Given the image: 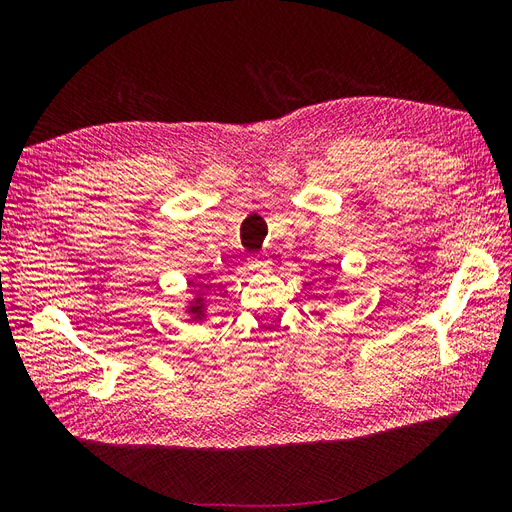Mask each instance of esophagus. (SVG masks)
<instances>
[{"label":"esophagus","mask_w":512,"mask_h":512,"mask_svg":"<svg viewBox=\"0 0 512 512\" xmlns=\"http://www.w3.org/2000/svg\"><path fill=\"white\" fill-rule=\"evenodd\" d=\"M250 269H252V271H258V273L269 271V269H271V260H269L267 256L254 254V256H250Z\"/></svg>","instance_id":"esophagus-1"}]
</instances>
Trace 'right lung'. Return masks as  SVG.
Returning a JSON list of instances; mask_svg holds the SVG:
<instances>
[{"mask_svg": "<svg viewBox=\"0 0 512 512\" xmlns=\"http://www.w3.org/2000/svg\"><path fill=\"white\" fill-rule=\"evenodd\" d=\"M185 314L190 316L192 322H203L207 316V301L200 292L194 294V299L190 301V305H185Z\"/></svg>", "mask_w": 512, "mask_h": 512, "instance_id": "1", "label": "right lung"}]
</instances>
